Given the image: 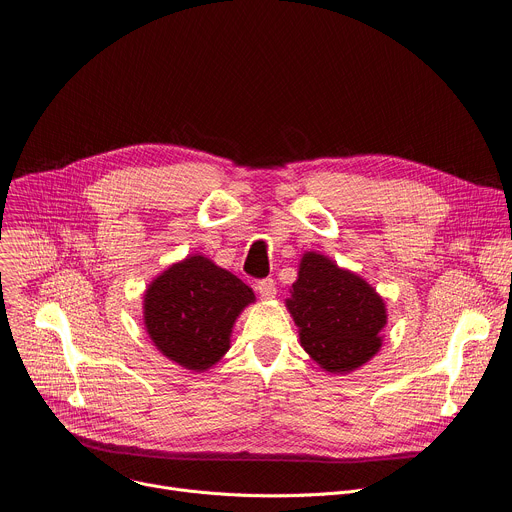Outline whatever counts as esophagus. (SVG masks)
Here are the masks:
<instances>
[{"label": "esophagus", "instance_id": "34e87169", "mask_svg": "<svg viewBox=\"0 0 512 512\" xmlns=\"http://www.w3.org/2000/svg\"><path fill=\"white\" fill-rule=\"evenodd\" d=\"M256 291H258L264 299H270V297L277 295V283H274L272 279H260V281L256 283Z\"/></svg>", "mask_w": 512, "mask_h": 512}]
</instances>
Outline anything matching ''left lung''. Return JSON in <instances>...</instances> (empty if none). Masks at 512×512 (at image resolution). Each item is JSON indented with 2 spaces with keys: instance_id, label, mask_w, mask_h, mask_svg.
<instances>
[{
  "instance_id": "left-lung-1",
  "label": "left lung",
  "mask_w": 512,
  "mask_h": 512,
  "mask_svg": "<svg viewBox=\"0 0 512 512\" xmlns=\"http://www.w3.org/2000/svg\"><path fill=\"white\" fill-rule=\"evenodd\" d=\"M301 346L328 371H352L381 346L385 303L361 277L307 252L287 301Z\"/></svg>"
}]
</instances>
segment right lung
<instances>
[{"label": "right lung", "mask_w": 512, "mask_h": 512, "mask_svg": "<svg viewBox=\"0 0 512 512\" xmlns=\"http://www.w3.org/2000/svg\"><path fill=\"white\" fill-rule=\"evenodd\" d=\"M252 289L205 256H190L157 277L145 293V328L164 355L190 371H205L229 348Z\"/></svg>", "instance_id": "add662e5"}]
</instances>
